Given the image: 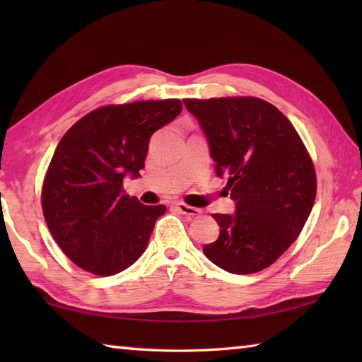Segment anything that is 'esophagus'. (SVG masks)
Listing matches in <instances>:
<instances>
[{"label":"esophagus","mask_w":362,"mask_h":362,"mask_svg":"<svg viewBox=\"0 0 362 362\" xmlns=\"http://www.w3.org/2000/svg\"><path fill=\"white\" fill-rule=\"evenodd\" d=\"M175 209L177 211H180L182 214H185V216H199V214L202 213L201 209H196V206H191V205H187L183 202H177L175 204Z\"/></svg>","instance_id":"34e87169"}]
</instances>
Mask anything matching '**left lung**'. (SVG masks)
I'll return each mask as SVG.
<instances>
[{
    "label": "left lung",
    "mask_w": 362,
    "mask_h": 362,
    "mask_svg": "<svg viewBox=\"0 0 362 362\" xmlns=\"http://www.w3.org/2000/svg\"><path fill=\"white\" fill-rule=\"evenodd\" d=\"M202 127L233 214H213L219 238L204 247L230 274L259 272L302 232L316 199L308 151L284 115L259 98L183 99Z\"/></svg>",
    "instance_id": "8db88e82"
}]
</instances>
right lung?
I'll use <instances>...</instances> for the list:
<instances>
[{
	"label": "right lung",
	"instance_id": "1",
	"mask_svg": "<svg viewBox=\"0 0 362 362\" xmlns=\"http://www.w3.org/2000/svg\"><path fill=\"white\" fill-rule=\"evenodd\" d=\"M182 112L179 99L105 105L62 136L42 189L45 221L73 263L109 276L143 255L165 205H143L122 188L140 177L156 130Z\"/></svg>",
	"mask_w": 362,
	"mask_h": 362
}]
</instances>
